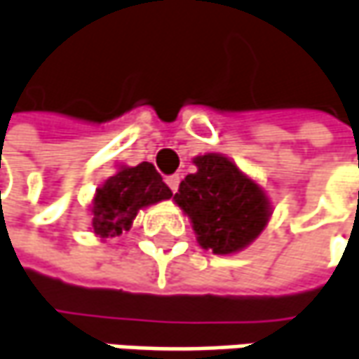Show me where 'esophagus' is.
Here are the masks:
<instances>
[{
	"label": "esophagus",
	"mask_w": 359,
	"mask_h": 359,
	"mask_svg": "<svg viewBox=\"0 0 359 359\" xmlns=\"http://www.w3.org/2000/svg\"><path fill=\"white\" fill-rule=\"evenodd\" d=\"M165 184H168L171 191L175 194L177 188H180V175H170V177H165Z\"/></svg>",
	"instance_id": "esophagus-1"
}]
</instances>
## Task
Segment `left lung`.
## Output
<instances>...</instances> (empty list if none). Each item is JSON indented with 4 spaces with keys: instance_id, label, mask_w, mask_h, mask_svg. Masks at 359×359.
Segmentation results:
<instances>
[{
    "instance_id": "obj_1",
    "label": "left lung",
    "mask_w": 359,
    "mask_h": 359,
    "mask_svg": "<svg viewBox=\"0 0 359 359\" xmlns=\"http://www.w3.org/2000/svg\"><path fill=\"white\" fill-rule=\"evenodd\" d=\"M198 171L186 175L173 202L184 210L198 244L214 255H232L259 238L271 220L264 189L222 153L194 157Z\"/></svg>"
}]
</instances>
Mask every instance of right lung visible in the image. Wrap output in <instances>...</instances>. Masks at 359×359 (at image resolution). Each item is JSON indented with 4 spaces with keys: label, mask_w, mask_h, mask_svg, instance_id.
Listing matches in <instances>:
<instances>
[{
    "label": "right lung",
    "mask_w": 359,
    "mask_h": 359,
    "mask_svg": "<svg viewBox=\"0 0 359 359\" xmlns=\"http://www.w3.org/2000/svg\"><path fill=\"white\" fill-rule=\"evenodd\" d=\"M171 189L163 184L153 163L143 161L135 168L121 165L100 188L90 204L93 232L100 241L121 236L133 226L139 210L170 200Z\"/></svg>",
    "instance_id": "obj_1"
}]
</instances>
